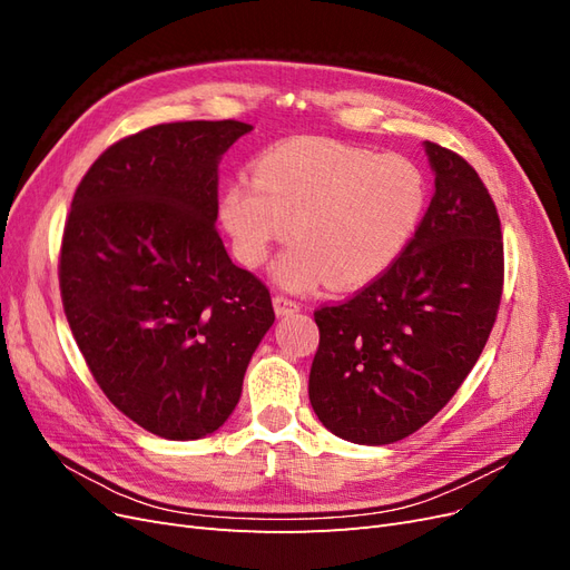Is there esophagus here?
I'll list each match as a JSON object with an SVG mask.
<instances>
[{
    "instance_id": "obj_1",
    "label": "esophagus",
    "mask_w": 570,
    "mask_h": 570,
    "mask_svg": "<svg viewBox=\"0 0 570 570\" xmlns=\"http://www.w3.org/2000/svg\"><path fill=\"white\" fill-rule=\"evenodd\" d=\"M273 308H275V314L283 318V316H289V314H297L299 312V304L295 299L285 297V295H275L273 297Z\"/></svg>"
}]
</instances>
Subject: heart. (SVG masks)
<instances>
[{
	"mask_svg": "<svg viewBox=\"0 0 570 570\" xmlns=\"http://www.w3.org/2000/svg\"><path fill=\"white\" fill-rule=\"evenodd\" d=\"M425 209L416 161L314 135L271 145L254 159L252 180H233L218 197V220L245 268L264 266L295 237L273 266L292 292L377 281L416 237Z\"/></svg>",
	"mask_w": 570,
	"mask_h": 570,
	"instance_id": "b5f03b06",
	"label": "heart"
}]
</instances>
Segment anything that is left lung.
<instances>
[{
	"mask_svg": "<svg viewBox=\"0 0 570 570\" xmlns=\"http://www.w3.org/2000/svg\"><path fill=\"white\" fill-rule=\"evenodd\" d=\"M435 170L416 237L381 278L314 312L308 400L333 435L390 444L452 400L494 325L504 287L497 206L475 168L425 142Z\"/></svg>",
	"mask_w": 570,
	"mask_h": 570,
	"instance_id": "8db88e82",
	"label": "left lung"
}]
</instances>
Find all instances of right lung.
<instances>
[{"instance_id":"1","label":"right lung","mask_w":570,"mask_h":570,"mask_svg":"<svg viewBox=\"0 0 570 570\" xmlns=\"http://www.w3.org/2000/svg\"><path fill=\"white\" fill-rule=\"evenodd\" d=\"M239 120H180L114 142L66 218L59 287L97 385L130 421L199 440L228 421L275 321L216 230L218 161Z\"/></svg>"}]
</instances>
